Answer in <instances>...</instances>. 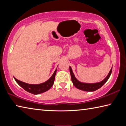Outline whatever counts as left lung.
<instances>
[{"instance_id": "8db88e82", "label": "left lung", "mask_w": 126, "mask_h": 126, "mask_svg": "<svg viewBox=\"0 0 126 126\" xmlns=\"http://www.w3.org/2000/svg\"><path fill=\"white\" fill-rule=\"evenodd\" d=\"M112 71V67L111 68V69L110 70L108 76L106 77L104 79L101 81V82H100L99 83H84L80 82L75 77V76L74 75L73 72H72L71 67H69V71H70V73H71V79H72V82H73V84H74V86L79 89H80V90L84 91H87V92L95 91L97 90L98 89L101 88V87L103 86L104 83H105L108 80V79H109L110 74H111Z\"/></svg>"}]
</instances>
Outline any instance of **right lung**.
I'll return each mask as SVG.
<instances>
[{"label": "right lung", "instance_id": "1", "mask_svg": "<svg viewBox=\"0 0 126 126\" xmlns=\"http://www.w3.org/2000/svg\"><path fill=\"white\" fill-rule=\"evenodd\" d=\"M56 72L57 69H55V71L54 72V73L53 74L52 76L47 81L39 84H28L26 83L23 82L22 81L18 80L15 77L14 78V79L17 82V83L19 85L20 87H22L24 90L31 93L34 94H38L43 93L44 92L47 91L52 87L54 82Z\"/></svg>", "mask_w": 126, "mask_h": 126}]
</instances>
